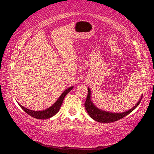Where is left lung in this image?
Here are the masks:
<instances>
[{
    "label": "left lung",
    "mask_w": 154,
    "mask_h": 154,
    "mask_svg": "<svg viewBox=\"0 0 154 154\" xmlns=\"http://www.w3.org/2000/svg\"><path fill=\"white\" fill-rule=\"evenodd\" d=\"M141 100H142V97L140 100H139L137 103L135 105L132 109H130L128 111H126L125 112L122 113H112L109 112H105L103 110L99 109L97 108L94 104H93L92 101L91 100V91L90 88H88V94H87L86 100L85 102V107L90 117L95 120L96 122H100V123H111V122H116L118 120H120L122 118L125 117L128 114H130L132 111L135 109L139 104L140 103Z\"/></svg>",
    "instance_id": "8db88e82"
}]
</instances>
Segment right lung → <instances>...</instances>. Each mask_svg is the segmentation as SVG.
<instances>
[{
  "instance_id": "add662e5",
  "label": "right lung",
  "mask_w": 154,
  "mask_h": 154,
  "mask_svg": "<svg viewBox=\"0 0 154 154\" xmlns=\"http://www.w3.org/2000/svg\"><path fill=\"white\" fill-rule=\"evenodd\" d=\"M72 88L73 86H71L70 87V88H67L66 90H65V91H63V94H61V96L59 97L58 100L56 101V103H54L52 106L49 107L47 109L43 110V111H33V110H30L25 108V107L21 106V104H19V106H21V108L23 109V110H24L25 112H27L29 116H32V117L35 118V119H49V118H51L52 116H55V115L58 112L59 110H60V106H61L62 103H63L65 97H66V94H67Z\"/></svg>"
}]
</instances>
